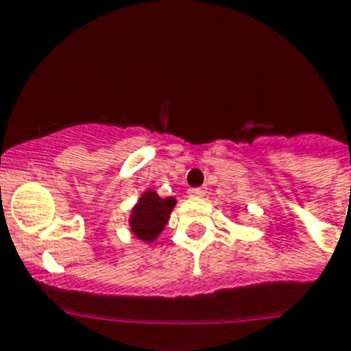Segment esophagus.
<instances>
[{
  "label": "esophagus",
  "instance_id": "34e87169",
  "mask_svg": "<svg viewBox=\"0 0 351 351\" xmlns=\"http://www.w3.org/2000/svg\"><path fill=\"white\" fill-rule=\"evenodd\" d=\"M189 195H191V197H204L206 191L204 189H191V191H189Z\"/></svg>",
  "mask_w": 351,
  "mask_h": 351
}]
</instances>
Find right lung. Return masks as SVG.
Instances as JSON below:
<instances>
[{"label":"right lung","mask_w":351,"mask_h":351,"mask_svg":"<svg viewBox=\"0 0 351 351\" xmlns=\"http://www.w3.org/2000/svg\"><path fill=\"white\" fill-rule=\"evenodd\" d=\"M176 206L175 197L162 199L156 191L149 189L140 195L136 204L130 213V230L138 241L150 244L165 230L173 208Z\"/></svg>","instance_id":"right-lung-1"}]
</instances>
